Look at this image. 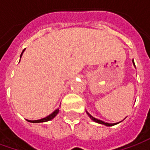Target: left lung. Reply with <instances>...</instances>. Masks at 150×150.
I'll list each match as a JSON object with an SVG mask.
<instances>
[{
    "instance_id": "8db88e82",
    "label": "left lung",
    "mask_w": 150,
    "mask_h": 150,
    "mask_svg": "<svg viewBox=\"0 0 150 150\" xmlns=\"http://www.w3.org/2000/svg\"><path fill=\"white\" fill-rule=\"evenodd\" d=\"M133 64H134V62H133ZM134 66H135V64H134ZM87 113H88V115L90 116V118H91L92 120H94V121L99 123V124H102V125H107V126H112V125H116V124H109V123H105L104 121H102V120H100L96 119V118H94V117H92V116H91V115H90V114L88 112H87Z\"/></svg>"
}]
</instances>
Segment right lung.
Returning a JSON list of instances; mask_svg holds the SVG:
<instances>
[{
	"label": "right lung",
	"instance_id": "right-lung-1",
	"mask_svg": "<svg viewBox=\"0 0 150 150\" xmlns=\"http://www.w3.org/2000/svg\"><path fill=\"white\" fill-rule=\"evenodd\" d=\"M24 52V50L22 51V53ZM22 53H21V55H22ZM59 113V109H56L54 112L53 113H51L50 115H49L48 116H46V117H45V118H43V119H40V120H28L29 122H32V123H39V122H46V121H48V120H52L54 116L57 115Z\"/></svg>",
	"mask_w": 150,
	"mask_h": 150
}]
</instances>
